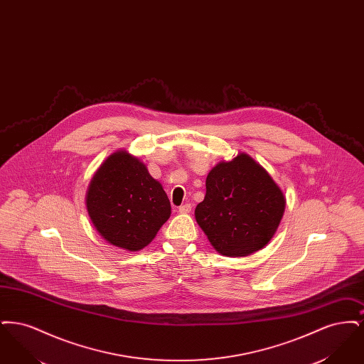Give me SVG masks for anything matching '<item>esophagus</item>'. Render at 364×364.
<instances>
[{
    "label": "esophagus",
    "mask_w": 364,
    "mask_h": 364,
    "mask_svg": "<svg viewBox=\"0 0 364 364\" xmlns=\"http://www.w3.org/2000/svg\"><path fill=\"white\" fill-rule=\"evenodd\" d=\"M191 210H192L191 203H186V205H183V206H180V208H178V211H180V213H183V214L190 213Z\"/></svg>",
    "instance_id": "obj_1"
}]
</instances>
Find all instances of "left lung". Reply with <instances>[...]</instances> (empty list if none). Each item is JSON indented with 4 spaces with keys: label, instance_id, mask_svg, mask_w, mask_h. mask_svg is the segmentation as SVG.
<instances>
[{
    "label": "left lung",
    "instance_id": "8db88e82",
    "mask_svg": "<svg viewBox=\"0 0 364 364\" xmlns=\"http://www.w3.org/2000/svg\"><path fill=\"white\" fill-rule=\"evenodd\" d=\"M284 210V193L270 174L240 154L208 173L195 218L220 254L247 257L270 242Z\"/></svg>",
    "mask_w": 364,
    "mask_h": 364
}]
</instances>
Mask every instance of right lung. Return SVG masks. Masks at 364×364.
I'll return each mask as SVG.
<instances>
[{
  "label": "right lung",
  "mask_w": 364,
  "mask_h": 364,
  "mask_svg": "<svg viewBox=\"0 0 364 364\" xmlns=\"http://www.w3.org/2000/svg\"><path fill=\"white\" fill-rule=\"evenodd\" d=\"M88 215L105 240L138 251L171 215V202L144 164L127 151L109 156L87 192Z\"/></svg>",
  "instance_id": "right-lung-1"
}]
</instances>
